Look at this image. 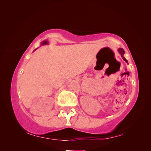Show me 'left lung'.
<instances>
[{"mask_svg": "<svg viewBox=\"0 0 151 151\" xmlns=\"http://www.w3.org/2000/svg\"><path fill=\"white\" fill-rule=\"evenodd\" d=\"M118 52H119V53L121 55V56H122V58L123 59V60L125 61L127 63H128L127 60H126V58H125L124 57H123V55H124V53H125V51H124V50H123L122 48H118Z\"/></svg>", "mask_w": 151, "mask_h": 151, "instance_id": "obj_1", "label": "left lung"}]
</instances>
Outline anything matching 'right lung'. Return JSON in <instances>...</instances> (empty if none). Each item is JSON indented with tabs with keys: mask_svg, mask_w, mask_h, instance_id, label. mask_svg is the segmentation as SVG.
<instances>
[{
	"mask_svg": "<svg viewBox=\"0 0 151 151\" xmlns=\"http://www.w3.org/2000/svg\"><path fill=\"white\" fill-rule=\"evenodd\" d=\"M47 44H48V42H47V41H44V42H43L42 43V45H47ZM36 49H35V50H36Z\"/></svg>",
	"mask_w": 151,
	"mask_h": 151,
	"instance_id": "1",
	"label": "right lung"
}]
</instances>
